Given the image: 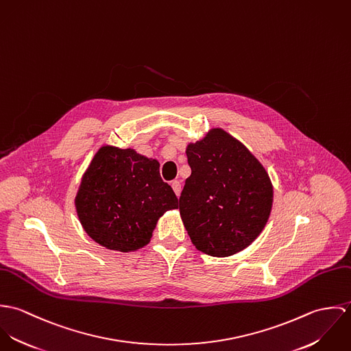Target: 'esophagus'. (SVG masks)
<instances>
[{"instance_id":"34e87169","label":"esophagus","mask_w":351,"mask_h":351,"mask_svg":"<svg viewBox=\"0 0 351 351\" xmlns=\"http://www.w3.org/2000/svg\"><path fill=\"white\" fill-rule=\"evenodd\" d=\"M171 188H173L174 193L177 195V197H180V195H181V189H182V186H181V182H180L178 180H174V181L171 182Z\"/></svg>"}]
</instances>
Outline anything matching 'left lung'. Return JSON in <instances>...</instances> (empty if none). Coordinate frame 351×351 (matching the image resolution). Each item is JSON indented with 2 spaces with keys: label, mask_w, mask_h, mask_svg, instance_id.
<instances>
[{
  "label": "left lung",
  "mask_w": 351,
  "mask_h": 351,
  "mask_svg": "<svg viewBox=\"0 0 351 351\" xmlns=\"http://www.w3.org/2000/svg\"><path fill=\"white\" fill-rule=\"evenodd\" d=\"M192 174L180 196V212L197 250L228 256L246 249L263 230L273 188L258 159L220 128L188 146Z\"/></svg>",
  "instance_id": "1"
}]
</instances>
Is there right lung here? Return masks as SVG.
<instances>
[{"label": "right lung", "instance_id": "1", "mask_svg": "<svg viewBox=\"0 0 351 351\" xmlns=\"http://www.w3.org/2000/svg\"><path fill=\"white\" fill-rule=\"evenodd\" d=\"M177 202L158 160L106 146L85 173L75 206L93 241L109 250L131 251L150 242L158 219L178 208Z\"/></svg>", "mask_w": 351, "mask_h": 351}]
</instances>
